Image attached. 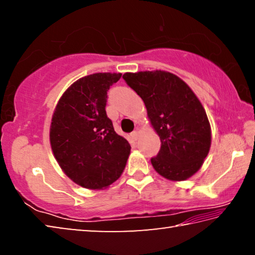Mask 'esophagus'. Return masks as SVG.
I'll list each match as a JSON object with an SVG mask.
<instances>
[{
  "label": "esophagus",
  "instance_id": "1",
  "mask_svg": "<svg viewBox=\"0 0 255 255\" xmlns=\"http://www.w3.org/2000/svg\"><path fill=\"white\" fill-rule=\"evenodd\" d=\"M130 136H131V138H132L133 140H137L138 137H139V131H138V130H133V131L130 133Z\"/></svg>",
  "mask_w": 255,
  "mask_h": 255
}]
</instances>
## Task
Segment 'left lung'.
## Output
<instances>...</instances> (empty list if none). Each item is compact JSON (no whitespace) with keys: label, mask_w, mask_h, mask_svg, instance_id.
I'll list each match as a JSON object with an SVG mask.
<instances>
[{"label":"left lung","mask_w":255,"mask_h":255,"mask_svg":"<svg viewBox=\"0 0 255 255\" xmlns=\"http://www.w3.org/2000/svg\"><path fill=\"white\" fill-rule=\"evenodd\" d=\"M123 79L139 96L161 149L150 158L164 178L183 181L200 169L211 144L210 124L204 107L188 84L165 71L125 73Z\"/></svg>","instance_id":"obj_1"}]
</instances>
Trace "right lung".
Returning a JSON list of instances; mask_svg holds the SVG:
<instances>
[{
	"label": "right lung",
	"mask_w": 255,
	"mask_h": 255,
	"mask_svg": "<svg viewBox=\"0 0 255 255\" xmlns=\"http://www.w3.org/2000/svg\"><path fill=\"white\" fill-rule=\"evenodd\" d=\"M120 73H96L74 82L55 108L50 125L54 156L73 182L100 190L119 179L130 145L106 112L107 92Z\"/></svg>",
	"instance_id": "obj_1"
}]
</instances>
